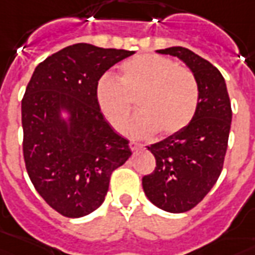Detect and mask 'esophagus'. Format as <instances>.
<instances>
[{
  "mask_svg": "<svg viewBox=\"0 0 255 255\" xmlns=\"http://www.w3.org/2000/svg\"><path fill=\"white\" fill-rule=\"evenodd\" d=\"M140 147H142V144H139V143L129 142V148H131L132 151H136L137 148H140Z\"/></svg>",
  "mask_w": 255,
  "mask_h": 255,
  "instance_id": "34e87169",
  "label": "esophagus"
}]
</instances>
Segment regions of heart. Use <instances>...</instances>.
I'll return each instance as SVG.
<instances>
[{"mask_svg":"<svg viewBox=\"0 0 255 255\" xmlns=\"http://www.w3.org/2000/svg\"><path fill=\"white\" fill-rule=\"evenodd\" d=\"M136 99L140 112L128 124L132 136L173 135L195 118L200 90L195 74L175 66L165 56L140 54L120 65V77L104 75L96 88V100L107 122L122 131Z\"/></svg>","mask_w":255,"mask_h":255,"instance_id":"1","label":"heart"}]
</instances>
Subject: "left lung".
Returning a JSON list of instances; mask_svg holds the SVG:
<instances>
[{"mask_svg":"<svg viewBox=\"0 0 255 255\" xmlns=\"http://www.w3.org/2000/svg\"><path fill=\"white\" fill-rule=\"evenodd\" d=\"M181 59L195 74L200 99L197 112L182 131L148 146L155 170L144 175L143 190L158 208L186 212L204 199L223 169L231 128V103L223 75L214 65L184 47L156 50Z\"/></svg>","mask_w":255,"mask_h":255,"instance_id":"left-lung-1","label":"left lung"}]
</instances>
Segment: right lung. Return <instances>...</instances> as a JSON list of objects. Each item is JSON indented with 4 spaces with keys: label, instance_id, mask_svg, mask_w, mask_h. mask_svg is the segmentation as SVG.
<instances>
[{
    "label": "right lung",
    "instance_id": "right-lung-1",
    "mask_svg": "<svg viewBox=\"0 0 255 255\" xmlns=\"http://www.w3.org/2000/svg\"><path fill=\"white\" fill-rule=\"evenodd\" d=\"M132 54L77 43L37 65L25 89V167L37 193L63 216L82 218L99 208L112 171L132 154L96 100L104 73Z\"/></svg>",
    "mask_w": 255,
    "mask_h": 255
}]
</instances>
